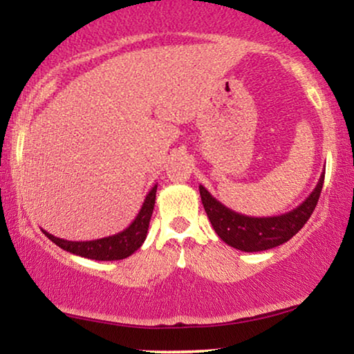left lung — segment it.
<instances>
[{"label":"left lung","mask_w":354,"mask_h":354,"mask_svg":"<svg viewBox=\"0 0 354 354\" xmlns=\"http://www.w3.org/2000/svg\"><path fill=\"white\" fill-rule=\"evenodd\" d=\"M324 177L326 171L321 174L316 188L301 205L285 214L272 217H251L232 211L230 207L217 201L203 185H200V195L206 214L221 240H224L232 248L254 253V251L275 248L303 229L321 196Z\"/></svg>","instance_id":"8db88e82"}]
</instances>
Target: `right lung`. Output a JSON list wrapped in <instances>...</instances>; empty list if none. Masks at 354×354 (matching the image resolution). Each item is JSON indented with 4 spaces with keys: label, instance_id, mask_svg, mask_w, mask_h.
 <instances>
[{
    "label": "right lung",
    "instance_id": "right-lung-1",
    "mask_svg": "<svg viewBox=\"0 0 354 354\" xmlns=\"http://www.w3.org/2000/svg\"><path fill=\"white\" fill-rule=\"evenodd\" d=\"M156 190L158 185H154L151 190L148 192V195L145 198L142 205V209L138 211L137 217H135L133 222L127 227V229L119 232V234L88 241H71L64 239H57V236L48 234L46 230H43V234H45L53 243L59 246V248L69 251L72 254L82 256V258H88L95 261L125 259L129 258L130 254H133L135 251L143 245L145 239H147L149 219H151L154 201H156Z\"/></svg>",
    "mask_w": 354,
    "mask_h": 354
}]
</instances>
